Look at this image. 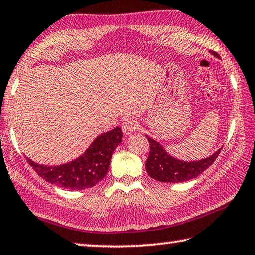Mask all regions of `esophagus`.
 Wrapping results in <instances>:
<instances>
[{"instance_id":"34e87169","label":"esophagus","mask_w":255,"mask_h":255,"mask_svg":"<svg viewBox=\"0 0 255 255\" xmlns=\"http://www.w3.org/2000/svg\"><path fill=\"white\" fill-rule=\"evenodd\" d=\"M138 128H139V124H138L137 120H135V119L127 118V119H125L124 122L122 123L123 132L126 136L131 135V133L135 132Z\"/></svg>"}]
</instances>
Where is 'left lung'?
<instances>
[{"label": "left lung", "instance_id": "left-lung-1", "mask_svg": "<svg viewBox=\"0 0 255 255\" xmlns=\"http://www.w3.org/2000/svg\"><path fill=\"white\" fill-rule=\"evenodd\" d=\"M210 53L215 58L221 59L214 51H210ZM146 137L150 145L149 156L146 161V170L151 178L163 183H183L197 177L214 163L222 149L220 148L206 158L187 161L169 155L161 143L149 136L146 135Z\"/></svg>", "mask_w": 255, "mask_h": 255}]
</instances>
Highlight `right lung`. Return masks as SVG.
Masks as SVG:
<instances>
[{"instance_id":"obj_1","label":"right lung","mask_w":255,"mask_h":255,"mask_svg":"<svg viewBox=\"0 0 255 255\" xmlns=\"http://www.w3.org/2000/svg\"><path fill=\"white\" fill-rule=\"evenodd\" d=\"M123 140L119 126L99 135L90 143L86 151L67 164L48 166L26 158L39 176L55 186L82 191L94 187L108 172L113 152Z\"/></svg>"}]
</instances>
